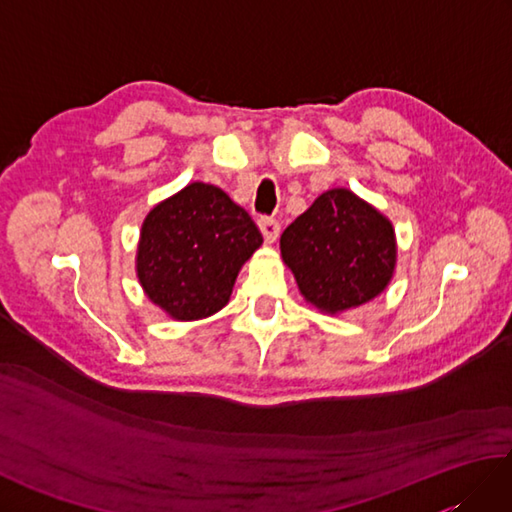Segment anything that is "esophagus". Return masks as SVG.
Listing matches in <instances>:
<instances>
[{"mask_svg":"<svg viewBox=\"0 0 512 512\" xmlns=\"http://www.w3.org/2000/svg\"><path fill=\"white\" fill-rule=\"evenodd\" d=\"M257 224H259V231H262L266 242H275L279 235V222L275 220V217H259Z\"/></svg>","mask_w":512,"mask_h":512,"instance_id":"obj_1","label":"esophagus"}]
</instances>
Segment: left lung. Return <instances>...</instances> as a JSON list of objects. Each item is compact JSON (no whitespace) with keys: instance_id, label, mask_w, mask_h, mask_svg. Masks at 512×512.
<instances>
[{"instance_id":"8db88e82","label":"left lung","mask_w":512,"mask_h":512,"mask_svg":"<svg viewBox=\"0 0 512 512\" xmlns=\"http://www.w3.org/2000/svg\"><path fill=\"white\" fill-rule=\"evenodd\" d=\"M281 257L301 295L334 314L385 290L396 266L394 228L352 191L332 189L281 233Z\"/></svg>"}]
</instances>
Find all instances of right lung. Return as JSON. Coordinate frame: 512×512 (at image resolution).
<instances>
[{
    "label": "right lung",
    "mask_w": 512,
    "mask_h": 512,
    "mask_svg": "<svg viewBox=\"0 0 512 512\" xmlns=\"http://www.w3.org/2000/svg\"><path fill=\"white\" fill-rule=\"evenodd\" d=\"M262 233L242 206L213 184L193 182L147 215L136 270L147 297L173 319L224 308Z\"/></svg>",
    "instance_id": "1"
}]
</instances>
